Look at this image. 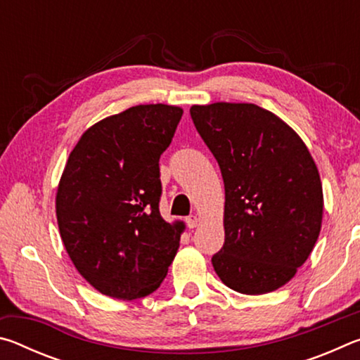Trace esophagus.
<instances>
[{"instance_id":"esophagus-1","label":"esophagus","mask_w":360,"mask_h":360,"mask_svg":"<svg viewBox=\"0 0 360 360\" xmlns=\"http://www.w3.org/2000/svg\"><path fill=\"white\" fill-rule=\"evenodd\" d=\"M186 222H187L188 229H195V227H197V224H198V217L197 216H188L186 219Z\"/></svg>"}]
</instances>
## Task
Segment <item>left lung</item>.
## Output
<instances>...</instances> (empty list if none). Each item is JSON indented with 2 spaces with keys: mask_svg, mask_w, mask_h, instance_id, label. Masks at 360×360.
<instances>
[{
  "mask_svg": "<svg viewBox=\"0 0 360 360\" xmlns=\"http://www.w3.org/2000/svg\"><path fill=\"white\" fill-rule=\"evenodd\" d=\"M221 168L225 241L212 266L227 288L260 295L295 276L318 241L324 197L302 138L252 103L191 108Z\"/></svg>",
  "mask_w": 360,
  "mask_h": 360,
  "instance_id": "8db88e82",
  "label": "left lung"
}]
</instances>
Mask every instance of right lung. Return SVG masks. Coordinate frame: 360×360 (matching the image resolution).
Here are the masks:
<instances>
[{"label": "right lung", "mask_w": 360, "mask_h": 360, "mask_svg": "<svg viewBox=\"0 0 360 360\" xmlns=\"http://www.w3.org/2000/svg\"><path fill=\"white\" fill-rule=\"evenodd\" d=\"M182 109L139 105L90 127L57 188L60 236L81 276L119 300L152 294L167 276L184 225L160 216L158 160Z\"/></svg>", "instance_id": "1"}]
</instances>
